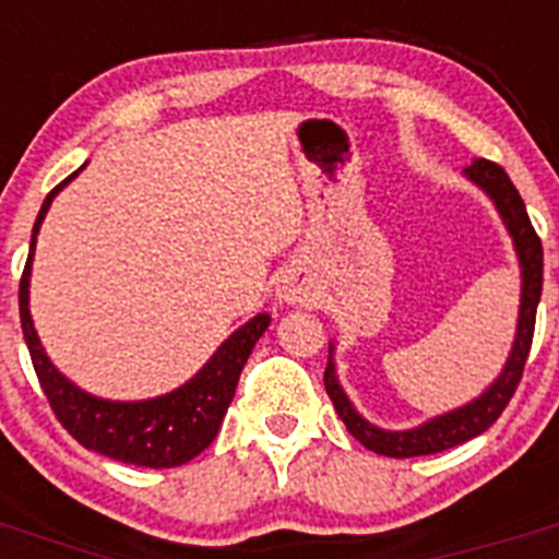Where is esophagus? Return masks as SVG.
I'll return each mask as SVG.
<instances>
[{"mask_svg":"<svg viewBox=\"0 0 559 559\" xmlns=\"http://www.w3.org/2000/svg\"><path fill=\"white\" fill-rule=\"evenodd\" d=\"M276 296H280V299L288 305H299V302H308L310 288L299 271H288V274L280 280V285H276Z\"/></svg>","mask_w":559,"mask_h":559,"instance_id":"1","label":"esophagus"}]
</instances>
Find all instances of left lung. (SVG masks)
Returning <instances> with one entry per match:
<instances>
[{"label": "left lung", "mask_w": 559, "mask_h": 559, "mask_svg": "<svg viewBox=\"0 0 559 559\" xmlns=\"http://www.w3.org/2000/svg\"><path fill=\"white\" fill-rule=\"evenodd\" d=\"M464 176L476 187H481L492 199L503 226L512 235L518 263H521V310H518V330L515 341H512V353L507 358V364H503L501 374L490 383V389H484L467 406L439 414V417L428 419V423H423L417 428H408V431H383V428L372 426L369 419L360 417L353 403H349L347 394H344V389L338 383V374H335L333 344H330V360L328 369H324V389H328L335 412H338L341 423L347 426V431L358 439L360 445L380 453V456H428V453L448 451V448H456L462 442H467V439L484 433L501 417V412L512 400V394H515L518 383L523 378L526 358H530L537 302H540L543 290L540 237H537L535 226H532L530 215H526V204H523L521 192L515 190V185L503 173V167H498L490 159H476L471 167H464Z\"/></svg>", "instance_id": "8db88e82"}]
</instances>
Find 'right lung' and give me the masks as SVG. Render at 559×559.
<instances>
[{"label":"right lung","mask_w":559,"mask_h":559,"mask_svg":"<svg viewBox=\"0 0 559 559\" xmlns=\"http://www.w3.org/2000/svg\"><path fill=\"white\" fill-rule=\"evenodd\" d=\"M81 170L72 173L69 179H63L56 190L49 192L41 204V212H38L36 226H33L27 265H24L22 283H19V316H22L29 358H33L38 383H41L58 423L83 448L103 453L108 459H117V462L136 464V467H179V464L199 456L204 448H210L212 439L218 437L226 408L235 397L240 372H243L246 360H249L260 335L269 330L271 316L257 313L251 322L235 330L215 349V355L187 380L185 386L173 389L162 397L126 403V400L95 397V394L78 389L47 358L36 328H33V316H29V269H33V254H36V235L41 229L49 204Z\"/></svg>","instance_id":"1"}]
</instances>
